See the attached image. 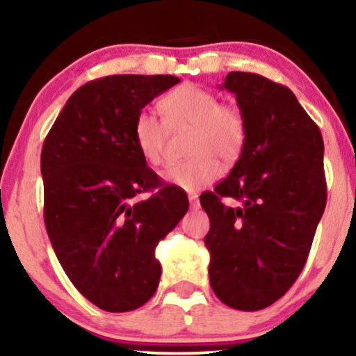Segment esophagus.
<instances>
[{"label": "esophagus", "mask_w": 356, "mask_h": 356, "mask_svg": "<svg viewBox=\"0 0 356 356\" xmlns=\"http://www.w3.org/2000/svg\"><path fill=\"white\" fill-rule=\"evenodd\" d=\"M189 202L192 209H199V197L197 194H189Z\"/></svg>", "instance_id": "esophagus-1"}]
</instances>
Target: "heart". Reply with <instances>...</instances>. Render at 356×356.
I'll return each mask as SVG.
<instances>
[{
  "instance_id": "b5f03b06",
  "label": "heart",
  "mask_w": 356,
  "mask_h": 356,
  "mask_svg": "<svg viewBox=\"0 0 356 356\" xmlns=\"http://www.w3.org/2000/svg\"><path fill=\"white\" fill-rule=\"evenodd\" d=\"M164 118L140 110L134 118L132 134L142 157L149 164L165 161L167 125L192 127L187 161L172 164L164 179L184 191H199L220 174L219 161L232 162L243 152L248 137L246 115L239 107L220 104L219 97L194 83H182L159 102Z\"/></svg>"
}]
</instances>
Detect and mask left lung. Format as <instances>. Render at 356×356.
<instances>
[{
    "label": "left lung",
    "instance_id": "left-lung-1",
    "mask_svg": "<svg viewBox=\"0 0 356 356\" xmlns=\"http://www.w3.org/2000/svg\"><path fill=\"white\" fill-rule=\"evenodd\" d=\"M220 88L236 95L248 137L231 174L201 195L211 220L209 281L224 305L257 312L291 288L308 259L326 206L325 147L284 85L231 72Z\"/></svg>",
    "mask_w": 356,
    "mask_h": 356
}]
</instances>
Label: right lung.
<instances>
[{"instance_id": "1", "label": "right lung", "mask_w": 356, "mask_h": 356, "mask_svg": "<svg viewBox=\"0 0 356 356\" xmlns=\"http://www.w3.org/2000/svg\"><path fill=\"white\" fill-rule=\"evenodd\" d=\"M179 81L172 75L88 81L43 142L48 238L73 286L105 312H132L152 298L161 280L155 248L189 209L186 192L147 167L132 134L137 113Z\"/></svg>"}]
</instances>
